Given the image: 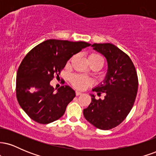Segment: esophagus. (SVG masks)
I'll list each match as a JSON object with an SVG mask.
<instances>
[{
    "label": "esophagus",
    "mask_w": 156,
    "mask_h": 156,
    "mask_svg": "<svg viewBox=\"0 0 156 156\" xmlns=\"http://www.w3.org/2000/svg\"><path fill=\"white\" fill-rule=\"evenodd\" d=\"M76 96L80 95V94H82V92H79V91H76Z\"/></svg>",
    "instance_id": "esophagus-1"
}]
</instances>
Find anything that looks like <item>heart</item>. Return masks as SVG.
I'll list each match as a JSON object with an SVG mask.
<instances>
[{"label":"heart","mask_w":156,"mask_h":156,"mask_svg":"<svg viewBox=\"0 0 156 156\" xmlns=\"http://www.w3.org/2000/svg\"><path fill=\"white\" fill-rule=\"evenodd\" d=\"M89 62L90 64L98 63L103 67L104 64L103 57L98 53H91L88 57ZM69 81L75 88L78 89H84L92 83V79L88 76H81V75L74 74L69 77Z\"/></svg>","instance_id":"obj_1"}]
</instances>
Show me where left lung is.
Wrapping results in <instances>:
<instances>
[{
  "mask_svg": "<svg viewBox=\"0 0 156 156\" xmlns=\"http://www.w3.org/2000/svg\"><path fill=\"white\" fill-rule=\"evenodd\" d=\"M106 58L108 72L103 84L93 91L105 93L103 100H96L83 109V115L89 122L101 130H110L119 125L126 118L135 102L138 91V76L130 57L111 43L92 45Z\"/></svg>",
  "mask_w": 156,
  "mask_h": 156,
  "instance_id": "obj_1",
  "label": "left lung"
}]
</instances>
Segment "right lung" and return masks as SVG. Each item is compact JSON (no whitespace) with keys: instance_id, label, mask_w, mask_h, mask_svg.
Wrapping results in <instances>:
<instances>
[{"instance_id":"add662e5","label":"right lung","mask_w":156,"mask_h":156,"mask_svg":"<svg viewBox=\"0 0 156 156\" xmlns=\"http://www.w3.org/2000/svg\"><path fill=\"white\" fill-rule=\"evenodd\" d=\"M90 45L85 42L48 39L25 56L17 69L16 95L31 119L48 124L64 115L76 93L69 86H62L55 93L50 82L58 77L73 55Z\"/></svg>"}]
</instances>
